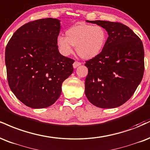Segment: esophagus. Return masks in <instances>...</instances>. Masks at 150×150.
<instances>
[{
	"mask_svg": "<svg viewBox=\"0 0 150 150\" xmlns=\"http://www.w3.org/2000/svg\"><path fill=\"white\" fill-rule=\"evenodd\" d=\"M73 68H76L77 66H80L81 65V63L80 62H79V61H75V62L73 63Z\"/></svg>",
	"mask_w": 150,
	"mask_h": 150,
	"instance_id": "esophagus-1",
	"label": "esophagus"
}]
</instances>
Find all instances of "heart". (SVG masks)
Returning <instances> with one entry per match:
<instances>
[{"label": "heart", "mask_w": 150, "mask_h": 150, "mask_svg": "<svg viewBox=\"0 0 150 150\" xmlns=\"http://www.w3.org/2000/svg\"><path fill=\"white\" fill-rule=\"evenodd\" d=\"M106 41L107 33L102 26L81 23L68 28L66 38L59 36L57 43L63 55H70L74 46L81 58L91 59L101 53Z\"/></svg>", "instance_id": "1"}]
</instances>
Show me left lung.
I'll list each match as a JSON object with an SVG mask.
<instances>
[{"label": "left lung", "instance_id": "8db88e82", "mask_svg": "<svg viewBox=\"0 0 150 150\" xmlns=\"http://www.w3.org/2000/svg\"><path fill=\"white\" fill-rule=\"evenodd\" d=\"M86 21L102 26L107 30L108 38L101 53L86 61V96L96 107H119L131 98L143 77V45L140 38L123 23Z\"/></svg>", "mask_w": 150, "mask_h": 150}]
</instances>
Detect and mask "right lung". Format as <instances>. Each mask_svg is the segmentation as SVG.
<instances>
[{
    "label": "right lung",
    "mask_w": 150,
    "mask_h": 150,
    "mask_svg": "<svg viewBox=\"0 0 150 150\" xmlns=\"http://www.w3.org/2000/svg\"><path fill=\"white\" fill-rule=\"evenodd\" d=\"M60 28V21L53 18L29 21L14 32L5 48L9 86L28 107L54 103L63 82L73 73L75 61L58 50Z\"/></svg>",
    "instance_id": "1"
}]
</instances>
